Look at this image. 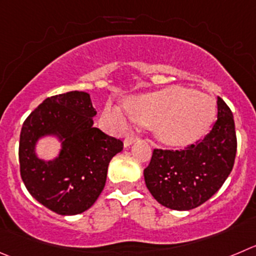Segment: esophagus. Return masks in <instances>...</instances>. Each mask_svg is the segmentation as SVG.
I'll list each match as a JSON object with an SVG mask.
<instances>
[{"mask_svg": "<svg viewBox=\"0 0 256 256\" xmlns=\"http://www.w3.org/2000/svg\"><path fill=\"white\" fill-rule=\"evenodd\" d=\"M136 140H138V136H135V135H128L125 138V139H124V146L125 148H128V146H130L131 144H132V142H135Z\"/></svg>", "mask_w": 256, "mask_h": 256, "instance_id": "obj_1", "label": "esophagus"}]
</instances>
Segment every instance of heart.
<instances>
[{
    "instance_id": "b5f03b06",
    "label": "heart",
    "mask_w": 256,
    "mask_h": 256,
    "mask_svg": "<svg viewBox=\"0 0 256 256\" xmlns=\"http://www.w3.org/2000/svg\"><path fill=\"white\" fill-rule=\"evenodd\" d=\"M125 108L136 122L150 126L160 142L186 145L208 131L216 114V102L206 93L170 86L126 100ZM104 118L118 128L126 126L121 110L112 104L104 108Z\"/></svg>"
}]
</instances>
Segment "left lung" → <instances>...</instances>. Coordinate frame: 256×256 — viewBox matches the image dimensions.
Here are the masks:
<instances>
[{"mask_svg":"<svg viewBox=\"0 0 256 256\" xmlns=\"http://www.w3.org/2000/svg\"><path fill=\"white\" fill-rule=\"evenodd\" d=\"M238 140L230 107L217 97V120L202 140L180 150L154 149L145 184L163 206L188 211L208 200L235 163Z\"/></svg>","mask_w":256,"mask_h":256,"instance_id":"8db88e82","label":"left lung"}]
</instances>
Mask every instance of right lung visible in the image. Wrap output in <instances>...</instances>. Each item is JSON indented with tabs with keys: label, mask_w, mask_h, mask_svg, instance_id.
<instances>
[{
	"label": "right lung",
	"mask_w": 256,
	"mask_h": 256,
	"mask_svg": "<svg viewBox=\"0 0 256 256\" xmlns=\"http://www.w3.org/2000/svg\"><path fill=\"white\" fill-rule=\"evenodd\" d=\"M88 93L72 90L48 97L28 116L20 134L18 160L26 190L58 214H78L94 204L106 184L107 168L124 142L93 126ZM58 134L61 155L44 162L34 155L40 136Z\"/></svg>",
	"instance_id": "right-lung-1"
}]
</instances>
